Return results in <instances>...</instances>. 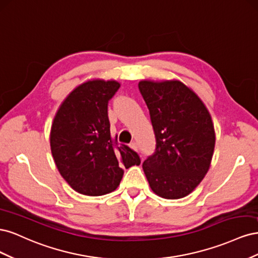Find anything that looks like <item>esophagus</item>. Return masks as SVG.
<instances>
[{"mask_svg":"<svg viewBox=\"0 0 258 258\" xmlns=\"http://www.w3.org/2000/svg\"><path fill=\"white\" fill-rule=\"evenodd\" d=\"M129 147L131 148V150H134V151H136V152H138V144L136 143V142H132V143H130L129 144Z\"/></svg>","mask_w":258,"mask_h":258,"instance_id":"obj_1","label":"esophagus"}]
</instances>
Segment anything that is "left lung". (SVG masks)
Returning a JSON list of instances; mask_svg holds the SVG:
<instances>
[{
  "label": "left lung",
  "instance_id": "8db88e82",
  "mask_svg": "<svg viewBox=\"0 0 258 258\" xmlns=\"http://www.w3.org/2000/svg\"><path fill=\"white\" fill-rule=\"evenodd\" d=\"M139 89L156 138L155 153L142 166L148 184L161 198L186 197L204 179L212 161V117L196 93L177 80H143Z\"/></svg>",
  "mask_w": 258,
  "mask_h": 258
}]
</instances>
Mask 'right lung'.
<instances>
[{
    "mask_svg": "<svg viewBox=\"0 0 258 258\" xmlns=\"http://www.w3.org/2000/svg\"><path fill=\"white\" fill-rule=\"evenodd\" d=\"M120 84L91 80L77 86L59 106L50 129V150L61 176L86 196L118 187L123 168L139 166V155L111 136L107 104Z\"/></svg>",
    "mask_w": 258,
    "mask_h": 258,
    "instance_id": "1",
    "label": "right lung"
}]
</instances>
